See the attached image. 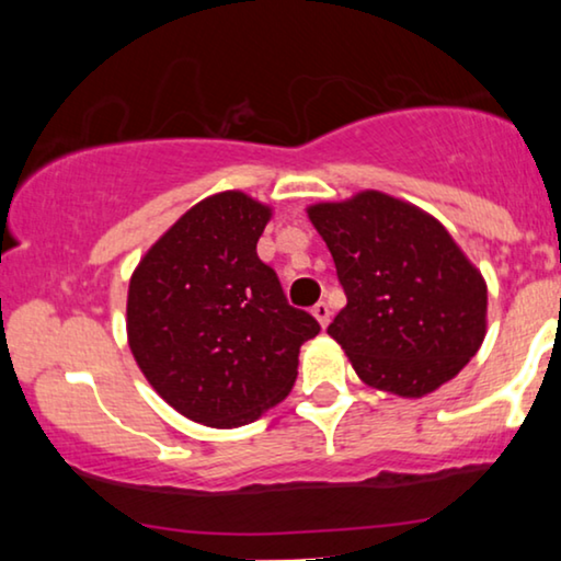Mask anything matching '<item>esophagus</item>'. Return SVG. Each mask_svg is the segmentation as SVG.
Returning <instances> with one entry per match:
<instances>
[{"mask_svg":"<svg viewBox=\"0 0 561 561\" xmlns=\"http://www.w3.org/2000/svg\"><path fill=\"white\" fill-rule=\"evenodd\" d=\"M313 317L319 319V324L321 327H327L329 324V319H332V309H329V304L327 301H319L317 306H313Z\"/></svg>","mask_w":561,"mask_h":561,"instance_id":"obj_1","label":"esophagus"}]
</instances>
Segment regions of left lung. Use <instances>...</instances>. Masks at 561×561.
<instances>
[{
	"label": "left lung",
	"instance_id": "left-lung-1",
	"mask_svg": "<svg viewBox=\"0 0 561 561\" xmlns=\"http://www.w3.org/2000/svg\"><path fill=\"white\" fill-rule=\"evenodd\" d=\"M347 306L329 324L359 380L421 398L455 378L485 340L488 288L447 229L380 191L309 206Z\"/></svg>",
	"mask_w": 561,
	"mask_h": 561
}]
</instances>
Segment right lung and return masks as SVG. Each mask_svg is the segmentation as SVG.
Wrapping results in <instances>:
<instances>
[{
	"label": "right lung",
	"mask_w": 561,
	"mask_h": 561,
	"mask_svg": "<svg viewBox=\"0 0 561 561\" xmlns=\"http://www.w3.org/2000/svg\"><path fill=\"white\" fill-rule=\"evenodd\" d=\"M267 221L271 209L242 191L214 194L145 252L129 280V350L158 396L198 424L234 428L280 403L298 350L321 329L257 257Z\"/></svg>",
	"instance_id": "add662e5"
}]
</instances>
